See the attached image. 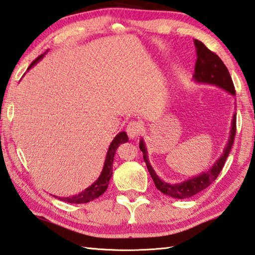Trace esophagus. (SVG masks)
<instances>
[{
  "mask_svg": "<svg viewBox=\"0 0 255 255\" xmlns=\"http://www.w3.org/2000/svg\"><path fill=\"white\" fill-rule=\"evenodd\" d=\"M142 130V126L137 122H131L127 126V133L131 139L137 138Z\"/></svg>",
  "mask_w": 255,
  "mask_h": 255,
  "instance_id": "obj_1",
  "label": "esophagus"
}]
</instances>
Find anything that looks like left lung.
Here are the masks:
<instances>
[{
  "mask_svg": "<svg viewBox=\"0 0 255 255\" xmlns=\"http://www.w3.org/2000/svg\"><path fill=\"white\" fill-rule=\"evenodd\" d=\"M193 42L195 46V52H197V61H195L194 74L192 76L193 81L197 82V84L218 87L223 89L224 91L228 92L230 96L235 97L236 91L232 77H230L228 69L225 66L223 61L215 53L210 51L201 41L194 40ZM236 118L237 114L235 113L232 120V126H230L232 128H230L229 131L227 144L225 146L220 157L216 159L214 164L208 170L202 171V173L195 176L189 177L188 179L181 182L169 183L159 178L149 161L145 142L143 138H141L139 142V147L142 153H143V158L146 164L147 170H149L152 179L155 183V187L158 190L164 194L169 195L171 198L187 199L204 190L205 188H208L217 178V176L220 175L221 170L224 167V164L228 157L230 149H232L236 134Z\"/></svg>",
  "mask_w": 255,
  "mask_h": 255,
  "instance_id": "left-lung-1",
  "label": "left lung"
}]
</instances>
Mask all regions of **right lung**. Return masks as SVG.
Returning <instances> with one entry per match:
<instances>
[{
    "mask_svg": "<svg viewBox=\"0 0 255 255\" xmlns=\"http://www.w3.org/2000/svg\"><path fill=\"white\" fill-rule=\"evenodd\" d=\"M47 51L44 53V54L40 55L37 60H34L30 66L28 67L27 70L32 68L35 64H38L39 61H41L43 58V56L46 54ZM128 135L125 131H121L120 133L116 134V137L113 139V141L111 142V144L109 146L108 153H106V157H105V162L103 165V169L101 171V174L99 176V178L94 181L91 186H89L86 188L84 191L80 192L79 194H75L73 197H66V198H62V197H56L55 198L60 199L62 201H65L67 203H75V204H81V203H88L90 201L99 198L100 195H102L106 189H108V186L110 183V179L112 175H113V162H114V155L116 153L117 147L120 146L122 143H126L128 141Z\"/></svg>",
    "mask_w": 255,
    "mask_h": 255,
    "instance_id": "right-lung-1",
    "label": "right lung"
}]
</instances>
